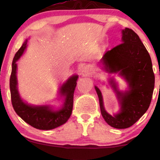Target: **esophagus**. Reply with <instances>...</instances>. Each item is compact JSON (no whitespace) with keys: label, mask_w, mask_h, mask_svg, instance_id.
I'll return each instance as SVG.
<instances>
[{"label":"esophagus","mask_w":160,"mask_h":160,"mask_svg":"<svg viewBox=\"0 0 160 160\" xmlns=\"http://www.w3.org/2000/svg\"><path fill=\"white\" fill-rule=\"evenodd\" d=\"M82 72H84L85 74H88V70L87 68H84V70H82Z\"/></svg>","instance_id":"34e87169"}]
</instances>
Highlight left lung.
Segmentation results:
<instances>
[{"instance_id":"8db88e82","label":"left lung","mask_w":160,"mask_h":160,"mask_svg":"<svg viewBox=\"0 0 160 160\" xmlns=\"http://www.w3.org/2000/svg\"><path fill=\"white\" fill-rule=\"evenodd\" d=\"M121 34L122 44L107 51L99 62L108 73H118L128 83V90L121 91L114 78L109 80L119 103L117 113L111 115L107 112L101 91L94 86L103 118L118 129L131 127L147 112L155 87L151 58L138 35L129 28L122 29Z\"/></svg>"}]
</instances>
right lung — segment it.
<instances>
[{
	"label": "right lung",
	"mask_w": 160,
	"mask_h": 160,
	"mask_svg": "<svg viewBox=\"0 0 160 160\" xmlns=\"http://www.w3.org/2000/svg\"><path fill=\"white\" fill-rule=\"evenodd\" d=\"M27 39L21 48L15 53L12 63L10 78V89L12 104L16 113L34 128L39 130H51L66 123L72 113L73 94L78 78V75L70 76L60 88L58 94L63 97V103L59 109H55L51 105H32L21 98L18 88L17 62L22 56L28 46Z\"/></svg>",
	"instance_id": "right-lung-1"
}]
</instances>
